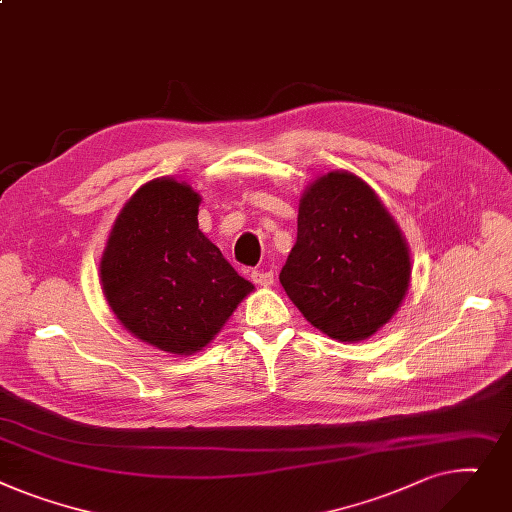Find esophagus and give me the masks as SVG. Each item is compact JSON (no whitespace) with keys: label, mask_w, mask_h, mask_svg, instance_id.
<instances>
[{"label":"esophagus","mask_w":512,"mask_h":512,"mask_svg":"<svg viewBox=\"0 0 512 512\" xmlns=\"http://www.w3.org/2000/svg\"><path fill=\"white\" fill-rule=\"evenodd\" d=\"M250 277L260 287H268V285L275 283V273H273V270H252Z\"/></svg>","instance_id":"obj_1"}]
</instances>
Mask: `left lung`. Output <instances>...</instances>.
<instances>
[{"instance_id":"obj_1","label":"left lung","mask_w":512,"mask_h":512,"mask_svg":"<svg viewBox=\"0 0 512 512\" xmlns=\"http://www.w3.org/2000/svg\"><path fill=\"white\" fill-rule=\"evenodd\" d=\"M409 275L405 239L374 190L347 171L316 179L279 275L306 320L333 339L364 341L397 312Z\"/></svg>"}]
</instances>
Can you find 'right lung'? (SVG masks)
Wrapping results in <instances>:
<instances>
[{
    "mask_svg": "<svg viewBox=\"0 0 512 512\" xmlns=\"http://www.w3.org/2000/svg\"><path fill=\"white\" fill-rule=\"evenodd\" d=\"M198 204L175 179L144 184L119 213L101 260L119 322L177 355L202 349L254 289L198 229Z\"/></svg>",
    "mask_w": 512,
    "mask_h": 512,
    "instance_id": "add662e5",
    "label": "right lung"
}]
</instances>
